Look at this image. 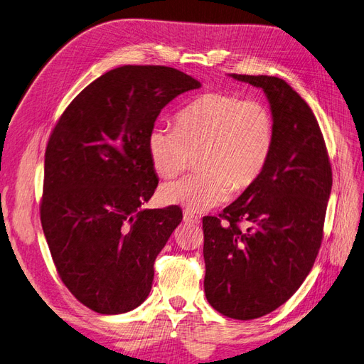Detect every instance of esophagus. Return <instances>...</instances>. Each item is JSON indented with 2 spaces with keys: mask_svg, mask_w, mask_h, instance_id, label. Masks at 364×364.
Instances as JSON below:
<instances>
[{
  "mask_svg": "<svg viewBox=\"0 0 364 364\" xmlns=\"http://www.w3.org/2000/svg\"><path fill=\"white\" fill-rule=\"evenodd\" d=\"M183 222L188 223V225H199L200 218L197 217V215H194V214L190 213V211H183Z\"/></svg>",
  "mask_w": 364,
  "mask_h": 364,
  "instance_id": "obj_1",
  "label": "esophagus"
}]
</instances>
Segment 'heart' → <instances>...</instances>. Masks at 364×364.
Instances as JSON below:
<instances>
[{"mask_svg":"<svg viewBox=\"0 0 364 364\" xmlns=\"http://www.w3.org/2000/svg\"><path fill=\"white\" fill-rule=\"evenodd\" d=\"M273 144V117L259 100L228 92L197 97L176 115V127L155 124L147 138L153 170L178 176L196 156L197 173L164 183L159 200L203 213L246 190L266 167Z\"/></svg>","mask_w":364,"mask_h":364,"instance_id":"b5f03b06","label":"heart"}]
</instances>
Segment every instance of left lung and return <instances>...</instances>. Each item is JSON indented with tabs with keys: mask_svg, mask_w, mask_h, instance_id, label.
I'll return each mask as SVG.
<instances>
[{
	"mask_svg": "<svg viewBox=\"0 0 364 364\" xmlns=\"http://www.w3.org/2000/svg\"><path fill=\"white\" fill-rule=\"evenodd\" d=\"M229 75L266 94L273 144L259 178L220 217H203V285L214 310L250 321L287 302L310 273L322 243L333 173L311 107L287 82Z\"/></svg>",
	"mask_w": 364,
	"mask_h": 364,
	"instance_id": "8db88e82",
	"label": "left lung"
}]
</instances>
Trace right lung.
<instances>
[{"instance_id": "1", "label": "right lung", "mask_w": 364, "mask_h": 364, "mask_svg": "<svg viewBox=\"0 0 364 364\" xmlns=\"http://www.w3.org/2000/svg\"><path fill=\"white\" fill-rule=\"evenodd\" d=\"M200 86L170 67L124 65L87 85L53 130L41 223L63 284L95 313L147 299L153 264L182 222L176 206L141 209L158 186L149 132L171 100Z\"/></svg>"}]
</instances>
